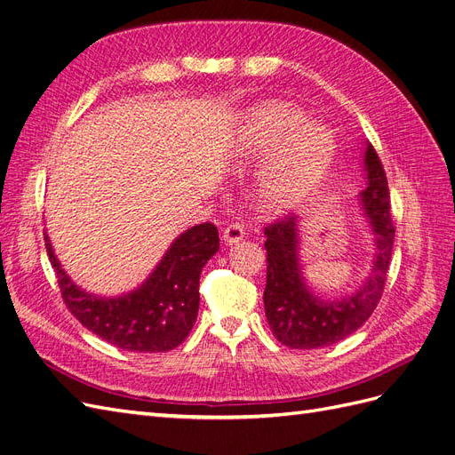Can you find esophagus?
<instances>
[{"label":"esophagus","instance_id":"obj_1","mask_svg":"<svg viewBox=\"0 0 455 455\" xmlns=\"http://www.w3.org/2000/svg\"><path fill=\"white\" fill-rule=\"evenodd\" d=\"M243 237H244V228L241 224H229L222 233V239L226 244H235L243 241Z\"/></svg>","mask_w":455,"mask_h":455}]
</instances>
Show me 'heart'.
Returning <instances> with one entry per match:
<instances>
[{
	"label": "heart",
	"mask_w": 455,
	"mask_h": 455,
	"mask_svg": "<svg viewBox=\"0 0 455 455\" xmlns=\"http://www.w3.org/2000/svg\"><path fill=\"white\" fill-rule=\"evenodd\" d=\"M332 148V132L283 102L258 104L244 119V156L259 159L273 149L261 171V194L275 206L291 203L316 180Z\"/></svg>",
	"instance_id": "obj_1"
}]
</instances>
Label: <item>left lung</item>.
<instances>
[{"label": "left lung", "mask_w": 455, "mask_h": 455, "mask_svg": "<svg viewBox=\"0 0 455 455\" xmlns=\"http://www.w3.org/2000/svg\"><path fill=\"white\" fill-rule=\"evenodd\" d=\"M366 188L361 206L374 231L376 258L366 283L347 298L324 301L306 284L298 258V216L275 220L264 229L267 251V281L264 307L273 336L292 349L326 347L346 339L361 328L379 304L391 264L395 226L391 197L383 164L371 144L364 151Z\"/></svg>", "instance_id": "obj_1"}]
</instances>
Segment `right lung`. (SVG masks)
<instances>
[{
	"label": "right lung",
	"instance_id": "obj_1",
	"mask_svg": "<svg viewBox=\"0 0 455 455\" xmlns=\"http://www.w3.org/2000/svg\"><path fill=\"white\" fill-rule=\"evenodd\" d=\"M45 249L64 304L81 324L119 349L164 353L180 346L196 324L199 277L220 249V239L214 224L189 228L136 291L117 298L89 294L70 281L52 252L47 233Z\"/></svg>",
	"mask_w": 455,
	"mask_h": 455
}]
</instances>
